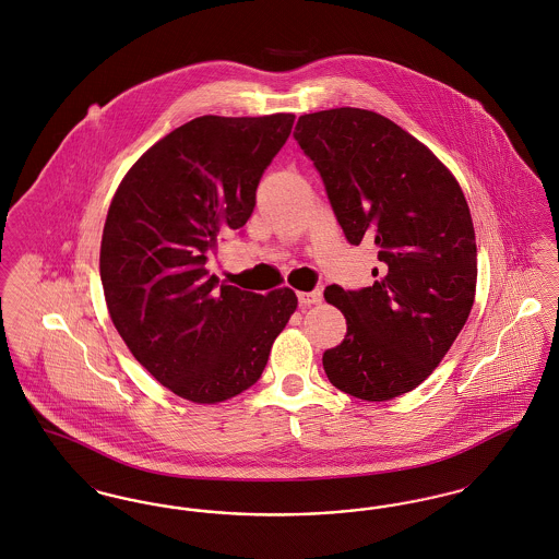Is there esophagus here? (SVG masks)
<instances>
[{
  "label": "esophagus",
  "mask_w": 559,
  "mask_h": 559,
  "mask_svg": "<svg viewBox=\"0 0 559 559\" xmlns=\"http://www.w3.org/2000/svg\"><path fill=\"white\" fill-rule=\"evenodd\" d=\"M297 301L299 306H312L322 301V293L320 292H299L297 293Z\"/></svg>",
  "instance_id": "34e87169"
}]
</instances>
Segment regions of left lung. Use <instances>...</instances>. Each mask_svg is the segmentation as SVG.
Wrapping results in <instances>:
<instances>
[{"mask_svg": "<svg viewBox=\"0 0 559 559\" xmlns=\"http://www.w3.org/2000/svg\"><path fill=\"white\" fill-rule=\"evenodd\" d=\"M295 140L314 163L349 245L374 242L381 270L362 289L329 285L346 340L322 354L329 381L369 402L415 390L474 306L476 233L463 190L417 138L362 108L301 115Z\"/></svg>", "mask_w": 559, "mask_h": 559, "instance_id": "8db88e82", "label": "left lung"}]
</instances>
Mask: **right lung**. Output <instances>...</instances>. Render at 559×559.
Instances as JSON below:
<instances>
[{"instance_id":"obj_1","label":"right lung","mask_w":559,"mask_h":559,"mask_svg":"<svg viewBox=\"0 0 559 559\" xmlns=\"http://www.w3.org/2000/svg\"><path fill=\"white\" fill-rule=\"evenodd\" d=\"M295 115H205L151 146L117 188L100 245L108 314L133 358L180 399L251 388L297 308L292 289L219 285L207 260L240 230Z\"/></svg>"}]
</instances>
